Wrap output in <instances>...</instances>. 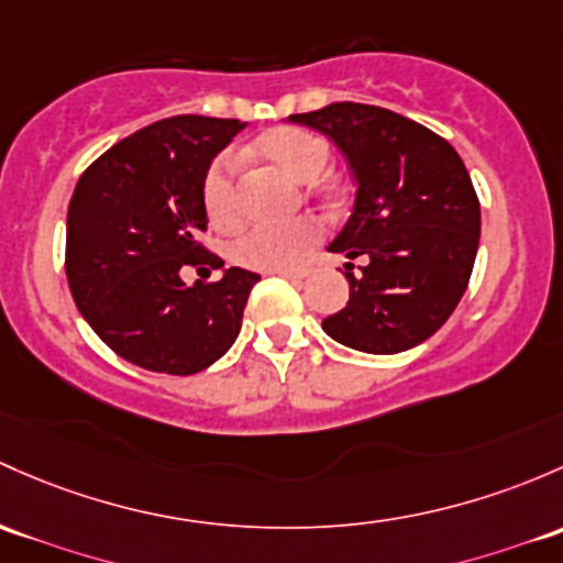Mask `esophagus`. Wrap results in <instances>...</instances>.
I'll return each instance as SVG.
<instances>
[{
  "mask_svg": "<svg viewBox=\"0 0 563 563\" xmlns=\"http://www.w3.org/2000/svg\"><path fill=\"white\" fill-rule=\"evenodd\" d=\"M275 275L286 277V280H305L310 275V266H286V269H275Z\"/></svg>",
  "mask_w": 563,
  "mask_h": 563,
  "instance_id": "34e87169",
  "label": "esophagus"
}]
</instances>
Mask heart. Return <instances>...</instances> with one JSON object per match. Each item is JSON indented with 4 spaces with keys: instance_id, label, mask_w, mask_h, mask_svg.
Instances as JSON below:
<instances>
[{
    "instance_id": "obj_1",
    "label": "heart",
    "mask_w": 563,
    "mask_h": 563,
    "mask_svg": "<svg viewBox=\"0 0 563 563\" xmlns=\"http://www.w3.org/2000/svg\"><path fill=\"white\" fill-rule=\"evenodd\" d=\"M253 153L264 162L275 164L280 173L301 183L316 180L327 169L331 145L321 134L301 126H277L253 142ZM236 162L232 153H221L210 162L202 180V205L216 229H234L240 223V197L234 186ZM321 240V227L312 218L286 223V227H253L232 242L236 264L251 269H286L299 264L316 242Z\"/></svg>"
}]
</instances>
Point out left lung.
Here are the masks:
<instances>
[{
	"instance_id": "obj_1",
	"label": "left lung",
	"mask_w": 563,
	"mask_h": 563,
	"mask_svg": "<svg viewBox=\"0 0 563 563\" xmlns=\"http://www.w3.org/2000/svg\"><path fill=\"white\" fill-rule=\"evenodd\" d=\"M288 121L323 132L351 162L358 191L329 251L364 256L351 299L323 321L331 340L361 353L410 351L429 340L470 286L481 202L448 140L375 104L334 102Z\"/></svg>"
}]
</instances>
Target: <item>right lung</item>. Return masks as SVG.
Wrapping results in <instances>:
<instances>
[{
  "label": "right lung",
  "mask_w": 563,
  "mask_h": 563,
  "mask_svg": "<svg viewBox=\"0 0 563 563\" xmlns=\"http://www.w3.org/2000/svg\"><path fill=\"white\" fill-rule=\"evenodd\" d=\"M234 118L175 115L115 142L80 175L67 212L69 291L118 356L147 372L194 375L232 347L256 272L210 275L223 258L199 242L202 180L240 129Z\"/></svg>",
  "instance_id": "obj_1"
}]
</instances>
